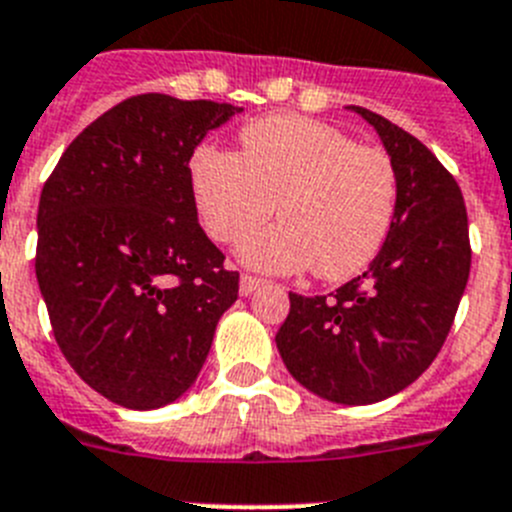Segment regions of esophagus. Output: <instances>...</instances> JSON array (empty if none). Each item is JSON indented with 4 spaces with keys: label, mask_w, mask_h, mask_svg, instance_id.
I'll return each instance as SVG.
<instances>
[{
    "label": "esophagus",
    "mask_w": 512,
    "mask_h": 512,
    "mask_svg": "<svg viewBox=\"0 0 512 512\" xmlns=\"http://www.w3.org/2000/svg\"><path fill=\"white\" fill-rule=\"evenodd\" d=\"M262 278H257V275H250V273H242V278H239V293H242V296H250L252 291H255V288H260L262 286Z\"/></svg>",
    "instance_id": "obj_1"
}]
</instances>
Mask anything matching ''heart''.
Returning <instances> with one entry per match:
<instances>
[{
  "instance_id": "1",
  "label": "heart",
  "mask_w": 512,
  "mask_h": 512,
  "mask_svg": "<svg viewBox=\"0 0 512 512\" xmlns=\"http://www.w3.org/2000/svg\"><path fill=\"white\" fill-rule=\"evenodd\" d=\"M190 185L203 226L224 244L278 211L281 224L242 244L244 260L281 273L311 268L322 281L363 273L384 250L399 208L389 151L301 115L247 123L239 154L198 146Z\"/></svg>"
}]
</instances>
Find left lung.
<instances>
[{
    "mask_svg": "<svg viewBox=\"0 0 512 512\" xmlns=\"http://www.w3.org/2000/svg\"><path fill=\"white\" fill-rule=\"evenodd\" d=\"M399 172L397 221L363 275L330 296L288 293L275 335L291 376L337 404H373L410 386L441 353L471 268L464 195L412 133L355 108Z\"/></svg>",
    "mask_w": 512,
    "mask_h": 512,
    "instance_id": "left-lung-1",
    "label": "left lung"
}]
</instances>
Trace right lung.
Wrapping results in <instances>:
<instances>
[{
    "instance_id": "obj_1",
    "label": "right lung",
    "mask_w": 512,
    "mask_h": 512,
    "mask_svg": "<svg viewBox=\"0 0 512 512\" xmlns=\"http://www.w3.org/2000/svg\"><path fill=\"white\" fill-rule=\"evenodd\" d=\"M229 102L136 95L66 146L38 203L35 275L82 381L128 410L190 389L239 273L198 224L190 157Z\"/></svg>"
}]
</instances>
